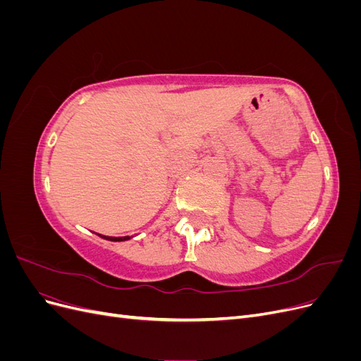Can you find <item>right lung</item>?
<instances>
[{"instance_id":"add662e5","label":"right lung","mask_w":361,"mask_h":361,"mask_svg":"<svg viewBox=\"0 0 361 361\" xmlns=\"http://www.w3.org/2000/svg\"><path fill=\"white\" fill-rule=\"evenodd\" d=\"M99 236H102V235H99ZM104 239H108V241H126V239H129V236H118V238H116V236H102Z\"/></svg>"}]
</instances>
